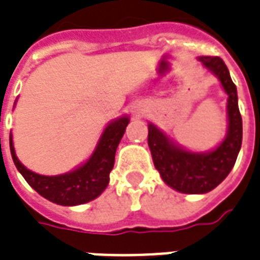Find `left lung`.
I'll use <instances>...</instances> for the list:
<instances>
[{
    "instance_id": "left-lung-1",
    "label": "left lung",
    "mask_w": 260,
    "mask_h": 260,
    "mask_svg": "<svg viewBox=\"0 0 260 260\" xmlns=\"http://www.w3.org/2000/svg\"><path fill=\"white\" fill-rule=\"evenodd\" d=\"M198 59L216 74L228 94L229 126L222 144L209 153H192L170 142L156 126H148V144L156 170L168 186L184 194H205L216 188L232 171L243 140L236 85L225 62L220 57L209 55Z\"/></svg>"
}]
</instances>
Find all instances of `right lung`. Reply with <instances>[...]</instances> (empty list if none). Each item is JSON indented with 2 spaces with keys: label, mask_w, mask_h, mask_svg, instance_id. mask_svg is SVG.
Here are the masks:
<instances>
[{
  "label": "right lung",
  "mask_w": 260,
  "mask_h": 260,
  "mask_svg": "<svg viewBox=\"0 0 260 260\" xmlns=\"http://www.w3.org/2000/svg\"><path fill=\"white\" fill-rule=\"evenodd\" d=\"M128 124L127 116L112 122L103 132L93 154L85 164L73 172L57 176H44L27 170L16 157L12 134L9 137L11 153L16 168L29 186L48 201L62 206H76L98 198L110 182V172L114 168L115 152Z\"/></svg>",
  "instance_id": "obj_1"
}]
</instances>
